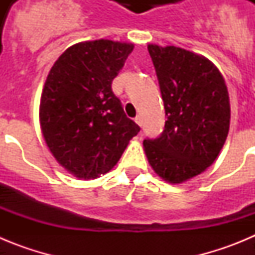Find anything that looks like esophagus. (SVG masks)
Listing matches in <instances>:
<instances>
[{
	"label": "esophagus",
	"mask_w": 255,
	"mask_h": 255,
	"mask_svg": "<svg viewBox=\"0 0 255 255\" xmlns=\"http://www.w3.org/2000/svg\"><path fill=\"white\" fill-rule=\"evenodd\" d=\"M135 123L138 124L139 126H141V117H140V116H136V117H135Z\"/></svg>",
	"instance_id": "1"
}]
</instances>
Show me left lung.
Wrapping results in <instances>:
<instances>
[{"label": "left lung", "mask_w": 255, "mask_h": 255, "mask_svg": "<svg viewBox=\"0 0 255 255\" xmlns=\"http://www.w3.org/2000/svg\"><path fill=\"white\" fill-rule=\"evenodd\" d=\"M167 120L144 150L154 172L180 184L217 158L230 128V100L224 76L208 58L179 47L148 44Z\"/></svg>", "instance_id": "8db88e82"}]
</instances>
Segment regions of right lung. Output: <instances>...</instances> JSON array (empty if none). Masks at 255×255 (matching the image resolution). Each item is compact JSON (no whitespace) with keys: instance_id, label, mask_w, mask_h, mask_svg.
Returning a JSON list of instances; mask_svg holds the SVG:
<instances>
[{"instance_id":"obj_1","label":"right lung","mask_w":255,"mask_h":255,"mask_svg":"<svg viewBox=\"0 0 255 255\" xmlns=\"http://www.w3.org/2000/svg\"><path fill=\"white\" fill-rule=\"evenodd\" d=\"M132 48L108 39L80 42L58 57L47 76L40 129L53 157L78 179L112 170L140 131L111 88Z\"/></svg>"}]
</instances>
